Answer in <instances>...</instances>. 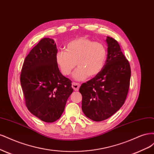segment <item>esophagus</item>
Returning <instances> with one entry per match:
<instances>
[{"label": "esophagus", "mask_w": 154, "mask_h": 154, "mask_svg": "<svg viewBox=\"0 0 154 154\" xmlns=\"http://www.w3.org/2000/svg\"><path fill=\"white\" fill-rule=\"evenodd\" d=\"M81 86V84L79 83H76V82H73L72 84V87L75 91H78L79 88Z\"/></svg>", "instance_id": "esophagus-1"}]
</instances>
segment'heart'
<instances>
[{"instance_id":"b5f03b06","label":"heart","mask_w":154,"mask_h":154,"mask_svg":"<svg viewBox=\"0 0 154 154\" xmlns=\"http://www.w3.org/2000/svg\"><path fill=\"white\" fill-rule=\"evenodd\" d=\"M66 52L59 51L56 61L64 75H70L76 64L79 67L73 74L77 81H83L90 76L95 77L105 66L107 57L106 47L86 37L70 41L66 45Z\"/></svg>"}]
</instances>
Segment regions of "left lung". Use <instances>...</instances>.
I'll return each mask as SVG.
<instances>
[{"mask_svg":"<svg viewBox=\"0 0 154 154\" xmlns=\"http://www.w3.org/2000/svg\"><path fill=\"white\" fill-rule=\"evenodd\" d=\"M107 57L102 72L79 88L82 110L95 122L105 120L123 105L130 86V64L112 38L107 37Z\"/></svg>","mask_w":154,"mask_h":154,"instance_id":"8db88e82","label":"left lung"}]
</instances>
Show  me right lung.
Returning <instances> with one entry per match:
<instances>
[{
    "instance_id": "obj_1",
    "label": "right lung",
    "mask_w": 154,
    "mask_h": 154,
    "mask_svg": "<svg viewBox=\"0 0 154 154\" xmlns=\"http://www.w3.org/2000/svg\"><path fill=\"white\" fill-rule=\"evenodd\" d=\"M54 39H42L25 59L20 84L28 110L47 123L56 122L72 93V81L62 75L56 61Z\"/></svg>"
}]
</instances>
